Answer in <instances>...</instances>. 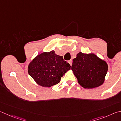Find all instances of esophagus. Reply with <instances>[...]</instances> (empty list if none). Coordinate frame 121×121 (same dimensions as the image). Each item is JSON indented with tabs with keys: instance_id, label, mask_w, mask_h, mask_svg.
<instances>
[{
	"instance_id": "34e87169",
	"label": "esophagus",
	"mask_w": 121,
	"mask_h": 121,
	"mask_svg": "<svg viewBox=\"0 0 121 121\" xmlns=\"http://www.w3.org/2000/svg\"><path fill=\"white\" fill-rule=\"evenodd\" d=\"M68 62L69 63V64H70V65H71H71H72V60H70L68 61Z\"/></svg>"
}]
</instances>
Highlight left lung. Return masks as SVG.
Masks as SVG:
<instances>
[{
  "mask_svg": "<svg viewBox=\"0 0 121 121\" xmlns=\"http://www.w3.org/2000/svg\"><path fill=\"white\" fill-rule=\"evenodd\" d=\"M71 70L82 87L93 88L104 82L108 65L95 54L79 52L72 60Z\"/></svg>",
  "mask_w": 121,
  "mask_h": 121,
  "instance_id": "1",
  "label": "left lung"
}]
</instances>
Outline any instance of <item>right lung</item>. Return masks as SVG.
<instances>
[{
	"mask_svg": "<svg viewBox=\"0 0 121 121\" xmlns=\"http://www.w3.org/2000/svg\"><path fill=\"white\" fill-rule=\"evenodd\" d=\"M71 69L62 56L54 51L39 54L28 67V74L38 85L50 87L60 82L61 78Z\"/></svg>",
	"mask_w": 121,
	"mask_h": 121,
	"instance_id": "add662e5",
	"label": "right lung"
}]
</instances>
